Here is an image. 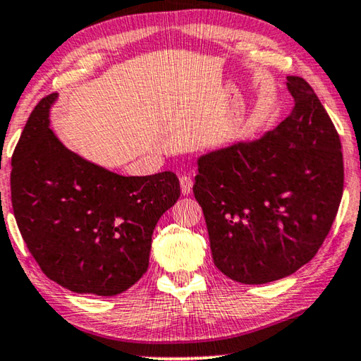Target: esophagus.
Masks as SVG:
<instances>
[{
	"label": "esophagus",
	"mask_w": 361,
	"mask_h": 361,
	"mask_svg": "<svg viewBox=\"0 0 361 361\" xmlns=\"http://www.w3.org/2000/svg\"><path fill=\"white\" fill-rule=\"evenodd\" d=\"M180 188H181V193L185 196H188L191 193V190H193V180H191V176L183 175L180 178Z\"/></svg>",
	"instance_id": "esophagus-1"
}]
</instances>
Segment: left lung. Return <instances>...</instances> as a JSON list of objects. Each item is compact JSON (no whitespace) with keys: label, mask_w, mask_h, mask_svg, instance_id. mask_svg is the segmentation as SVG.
I'll return each mask as SVG.
<instances>
[{"label":"left lung","mask_w":361,"mask_h":361,"mask_svg":"<svg viewBox=\"0 0 361 361\" xmlns=\"http://www.w3.org/2000/svg\"><path fill=\"white\" fill-rule=\"evenodd\" d=\"M286 84L294 107L276 128L198 158L193 193L214 266L241 284L279 281L309 262L342 201L338 133L302 77Z\"/></svg>","instance_id":"obj_1"}]
</instances>
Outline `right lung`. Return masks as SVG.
<instances>
[{
    "label": "right lung",
    "mask_w": 361,
    "mask_h": 361,
    "mask_svg": "<svg viewBox=\"0 0 361 361\" xmlns=\"http://www.w3.org/2000/svg\"><path fill=\"white\" fill-rule=\"evenodd\" d=\"M56 99L36 105L14 148V218L57 284L77 294H122L147 272L153 229L180 198V181L173 171L122 176L71 152L49 128Z\"/></svg>",
    "instance_id": "right-lung-1"
}]
</instances>
